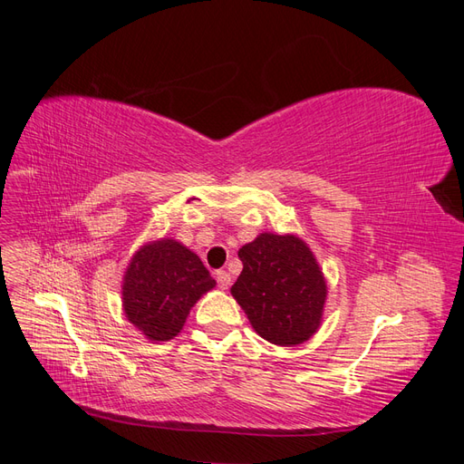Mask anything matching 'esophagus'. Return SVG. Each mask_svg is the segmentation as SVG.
<instances>
[{"label": "esophagus", "mask_w": 464, "mask_h": 464, "mask_svg": "<svg viewBox=\"0 0 464 464\" xmlns=\"http://www.w3.org/2000/svg\"><path fill=\"white\" fill-rule=\"evenodd\" d=\"M215 276H217V283H218V286H220L222 290H227V288L232 285V276H230V273H227V271H217Z\"/></svg>", "instance_id": "34e87169"}]
</instances>
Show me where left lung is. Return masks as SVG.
Listing matches in <instances>:
<instances>
[{
	"mask_svg": "<svg viewBox=\"0 0 464 464\" xmlns=\"http://www.w3.org/2000/svg\"><path fill=\"white\" fill-rule=\"evenodd\" d=\"M237 257L244 269L230 292L256 333L278 346L310 341L327 300L314 251L294 234L263 232Z\"/></svg>",
	"mask_w": 464,
	"mask_h": 464,
	"instance_id": "1",
	"label": "left lung"
}]
</instances>
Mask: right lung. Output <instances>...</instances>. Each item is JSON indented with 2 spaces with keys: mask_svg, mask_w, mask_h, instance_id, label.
<instances>
[{
  "mask_svg": "<svg viewBox=\"0 0 464 464\" xmlns=\"http://www.w3.org/2000/svg\"><path fill=\"white\" fill-rule=\"evenodd\" d=\"M203 261L170 237L135 251L123 275V314L149 341H170L184 327L191 307L215 288Z\"/></svg>",
  "mask_w": 464,
  "mask_h": 464,
  "instance_id": "obj_1",
  "label": "right lung"
}]
</instances>
